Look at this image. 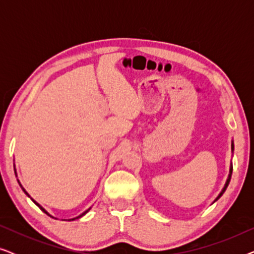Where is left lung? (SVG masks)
Segmentation results:
<instances>
[{"label":"left lung","instance_id":"1","mask_svg":"<svg viewBox=\"0 0 254 254\" xmlns=\"http://www.w3.org/2000/svg\"><path fill=\"white\" fill-rule=\"evenodd\" d=\"M232 148H234V145H232ZM231 172H232V170H230V175H229V178H228V180H227V183H225V186L223 187V190H222V192L220 193V195H218V196L216 197V200L220 199V197L222 196V194H223V193L225 192V190H227V187H228L229 183H230V179H231ZM216 200H215V201H216Z\"/></svg>","mask_w":254,"mask_h":254}]
</instances>
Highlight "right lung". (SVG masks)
Returning <instances> with one entry per match:
<instances>
[{
	"instance_id": "right-lung-1",
	"label": "right lung",
	"mask_w": 254,
	"mask_h": 254,
	"mask_svg": "<svg viewBox=\"0 0 254 254\" xmlns=\"http://www.w3.org/2000/svg\"><path fill=\"white\" fill-rule=\"evenodd\" d=\"M33 202H34V203H36V204H37V206H38V207H39V208H40V209L44 211V213H46V214H47V211H46V210H45V209H44V208H41V207L39 206V204H38V203L36 202V201H34V200H33ZM88 211H89V209H88V210H86V211H84V213H83L82 215H79V216H78V217H76V218H79V217H82V216H83V215H84V214H86V213H88ZM72 220H75V218H72Z\"/></svg>"
}]
</instances>
